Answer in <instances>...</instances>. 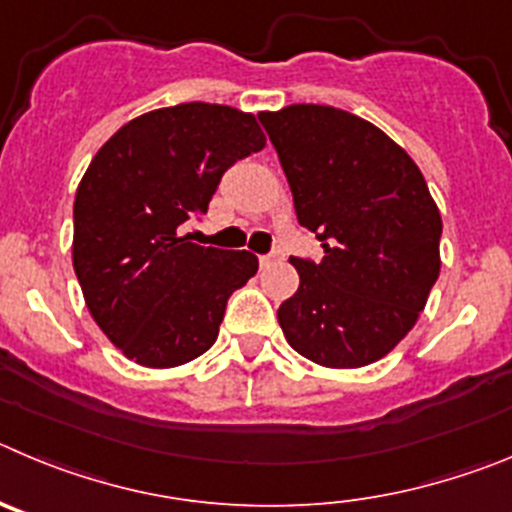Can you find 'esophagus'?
Masks as SVG:
<instances>
[{"label":"esophagus","mask_w":512,"mask_h":512,"mask_svg":"<svg viewBox=\"0 0 512 512\" xmlns=\"http://www.w3.org/2000/svg\"><path fill=\"white\" fill-rule=\"evenodd\" d=\"M280 257H283V252H280V250L270 252V255H262L260 257V265H273V262L280 260Z\"/></svg>","instance_id":"1"}]
</instances>
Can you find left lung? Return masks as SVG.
I'll return each mask as SVG.
<instances>
[{"label": "left lung", "instance_id": "left-lung-1", "mask_svg": "<svg viewBox=\"0 0 512 512\" xmlns=\"http://www.w3.org/2000/svg\"><path fill=\"white\" fill-rule=\"evenodd\" d=\"M324 260L290 257L301 285L278 321L298 354L365 367L403 339L441 270V214L403 147L357 114L290 104L257 114Z\"/></svg>", "mask_w": 512, "mask_h": 512}]
</instances>
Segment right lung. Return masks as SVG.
<instances>
[{"label": "right lung", "instance_id": "right-lung-1", "mask_svg": "<svg viewBox=\"0 0 512 512\" xmlns=\"http://www.w3.org/2000/svg\"><path fill=\"white\" fill-rule=\"evenodd\" d=\"M262 147L252 114L188 101L132 119L94 155L73 201V270L127 359L178 367L216 342L257 257L193 245L181 224L206 214L224 170Z\"/></svg>", "mask_w": 512, "mask_h": 512}]
</instances>
